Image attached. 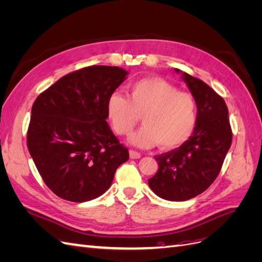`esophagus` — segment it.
Instances as JSON below:
<instances>
[{"label": "esophagus", "instance_id": "34e87169", "mask_svg": "<svg viewBox=\"0 0 262 262\" xmlns=\"http://www.w3.org/2000/svg\"><path fill=\"white\" fill-rule=\"evenodd\" d=\"M130 158H132V160H138V158L141 157V153L137 152V150L134 149H130Z\"/></svg>", "mask_w": 262, "mask_h": 262}]
</instances>
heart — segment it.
<instances>
[{
  "label": "heart",
  "instance_id": "1",
  "mask_svg": "<svg viewBox=\"0 0 262 262\" xmlns=\"http://www.w3.org/2000/svg\"><path fill=\"white\" fill-rule=\"evenodd\" d=\"M107 115L114 130L129 136L143 119L144 125L130 138L138 147L160 143L166 149L175 148L189 140L195 128L198 104L192 94L179 92L161 77H146L129 86L128 97L114 93L107 100Z\"/></svg>",
  "mask_w": 262,
  "mask_h": 262
}]
</instances>
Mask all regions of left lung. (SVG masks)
Here are the masks:
<instances>
[{"instance_id": "1", "label": "left lung", "mask_w": 262, "mask_h": 262, "mask_svg": "<svg viewBox=\"0 0 262 262\" xmlns=\"http://www.w3.org/2000/svg\"><path fill=\"white\" fill-rule=\"evenodd\" d=\"M175 71L196 99L195 128L181 146L155 156L158 170L148 179V186L162 199L186 201L205 191L216 179L233 136L224 99L199 78Z\"/></svg>"}]
</instances>
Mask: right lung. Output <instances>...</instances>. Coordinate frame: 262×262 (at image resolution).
Here are the masks:
<instances>
[{"mask_svg":"<svg viewBox=\"0 0 262 262\" xmlns=\"http://www.w3.org/2000/svg\"><path fill=\"white\" fill-rule=\"evenodd\" d=\"M128 74L118 67H87L61 77L35 100L28 150L45 184L62 199H96L129 160L106 121L107 100Z\"/></svg>","mask_w":262,"mask_h":262,"instance_id":"add662e5","label":"right lung"}]
</instances>
